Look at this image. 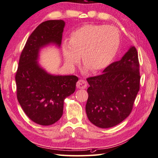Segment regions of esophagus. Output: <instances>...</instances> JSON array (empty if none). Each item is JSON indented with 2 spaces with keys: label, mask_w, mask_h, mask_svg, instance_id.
<instances>
[{
  "label": "esophagus",
  "mask_w": 158,
  "mask_h": 158,
  "mask_svg": "<svg viewBox=\"0 0 158 158\" xmlns=\"http://www.w3.org/2000/svg\"><path fill=\"white\" fill-rule=\"evenodd\" d=\"M76 87L80 89H84L87 87V82L84 80H79L76 83Z\"/></svg>",
  "instance_id": "esophagus-1"
}]
</instances>
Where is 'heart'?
<instances>
[{
    "instance_id": "1",
    "label": "heart",
    "mask_w": 158,
    "mask_h": 158,
    "mask_svg": "<svg viewBox=\"0 0 158 158\" xmlns=\"http://www.w3.org/2000/svg\"><path fill=\"white\" fill-rule=\"evenodd\" d=\"M119 45L120 34L115 27L89 24L71 33L69 43L62 44V52L68 66H74L81 56L85 69L96 73L108 66Z\"/></svg>"
}]
</instances>
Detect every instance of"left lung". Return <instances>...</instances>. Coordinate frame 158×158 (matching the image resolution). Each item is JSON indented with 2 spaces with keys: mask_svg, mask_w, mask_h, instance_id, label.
Wrapping results in <instances>:
<instances>
[{
  "mask_svg": "<svg viewBox=\"0 0 158 158\" xmlns=\"http://www.w3.org/2000/svg\"><path fill=\"white\" fill-rule=\"evenodd\" d=\"M89 85L86 105L88 119L106 129L122 123L131 112L139 90V63L135 47L120 60L106 67L103 73L87 78Z\"/></svg>",
  "mask_w": 158,
  "mask_h": 158,
  "instance_id": "8db88e82",
  "label": "left lung"
}]
</instances>
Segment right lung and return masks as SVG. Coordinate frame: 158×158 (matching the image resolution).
<instances>
[{
    "instance_id": "1",
    "label": "right lung",
    "mask_w": 158,
    "mask_h": 158,
    "mask_svg": "<svg viewBox=\"0 0 158 158\" xmlns=\"http://www.w3.org/2000/svg\"><path fill=\"white\" fill-rule=\"evenodd\" d=\"M64 22L50 20L40 24L29 35L16 73V96L28 118L35 123L48 126L63 114L64 100L74 93L78 78L76 76H53L38 65L39 50L50 43L60 47Z\"/></svg>"
}]
</instances>
